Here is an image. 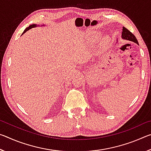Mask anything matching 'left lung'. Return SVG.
Masks as SVG:
<instances>
[{
  "label": "left lung",
  "instance_id": "left-lung-1",
  "mask_svg": "<svg viewBox=\"0 0 151 151\" xmlns=\"http://www.w3.org/2000/svg\"><path fill=\"white\" fill-rule=\"evenodd\" d=\"M122 39L130 40V41L134 42L135 43H137V44H139V42H138V40L137 39V38L135 37V36L124 27H122Z\"/></svg>",
  "mask_w": 151,
  "mask_h": 151
}]
</instances>
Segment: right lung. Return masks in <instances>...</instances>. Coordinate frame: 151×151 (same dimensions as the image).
I'll list each match as a JSON object with an SVG mask.
<instances>
[{
    "instance_id": "1",
    "label": "right lung",
    "mask_w": 151,
    "mask_h": 151,
    "mask_svg": "<svg viewBox=\"0 0 151 151\" xmlns=\"http://www.w3.org/2000/svg\"><path fill=\"white\" fill-rule=\"evenodd\" d=\"M42 26H44V25H42ZM37 27V24H31V25H30V26L29 27H27L26 29H25L24 30V32H22V35L24 34V32H26L27 31H28V30H30V29H32V28H35V27Z\"/></svg>"
}]
</instances>
